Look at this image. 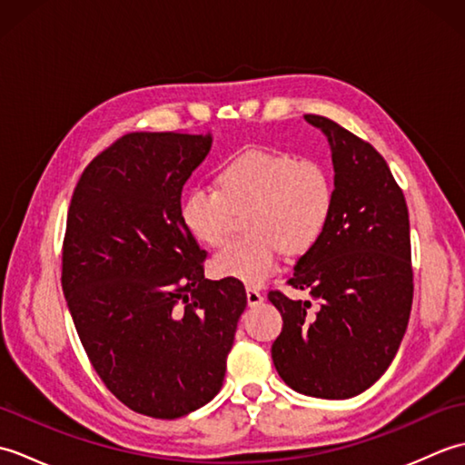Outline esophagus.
<instances>
[{"label": "esophagus", "instance_id": "obj_1", "mask_svg": "<svg viewBox=\"0 0 465 465\" xmlns=\"http://www.w3.org/2000/svg\"><path fill=\"white\" fill-rule=\"evenodd\" d=\"M245 295H248V303L250 305H260L263 302V293L258 292V290H253V288L245 290Z\"/></svg>", "mask_w": 465, "mask_h": 465}]
</instances>
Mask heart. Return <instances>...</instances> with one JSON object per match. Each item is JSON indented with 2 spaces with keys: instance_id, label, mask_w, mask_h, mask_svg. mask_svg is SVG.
I'll list each match as a JSON object with an SVG mask.
<instances>
[{
  "instance_id": "b5f03b06",
  "label": "heart",
  "mask_w": 465,
  "mask_h": 465,
  "mask_svg": "<svg viewBox=\"0 0 465 465\" xmlns=\"http://www.w3.org/2000/svg\"><path fill=\"white\" fill-rule=\"evenodd\" d=\"M220 190L195 185L183 195L182 220L197 242L222 245L233 217L248 212L250 240L227 243L212 260L217 278L262 285L280 265V243L305 252L320 240L333 205V185L315 160L265 147H250L220 170Z\"/></svg>"
}]
</instances>
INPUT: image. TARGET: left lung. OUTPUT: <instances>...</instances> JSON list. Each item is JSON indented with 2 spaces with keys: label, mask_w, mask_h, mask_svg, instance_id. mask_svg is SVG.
<instances>
[{
  "label": "left lung",
  "mask_w": 465,
  "mask_h": 465,
  "mask_svg": "<svg viewBox=\"0 0 465 465\" xmlns=\"http://www.w3.org/2000/svg\"><path fill=\"white\" fill-rule=\"evenodd\" d=\"M305 122L328 137L333 205L320 240L293 265L288 283L320 303L270 292L283 328L272 345L280 378L303 396L348 400L378 381L408 328L413 272L406 197L388 163L322 115Z\"/></svg>",
  "instance_id": "1"
}]
</instances>
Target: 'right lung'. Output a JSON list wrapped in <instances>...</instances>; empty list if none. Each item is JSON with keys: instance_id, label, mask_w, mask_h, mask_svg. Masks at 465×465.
I'll return each instance as SVG.
<instances>
[{"instance_id": "obj_1", "label": "right lung", "mask_w": 465, "mask_h": 465, "mask_svg": "<svg viewBox=\"0 0 465 465\" xmlns=\"http://www.w3.org/2000/svg\"><path fill=\"white\" fill-rule=\"evenodd\" d=\"M212 134L137 132L85 167L67 212L62 288L77 335L114 396L175 420L222 390L248 305L238 280L203 275L182 190Z\"/></svg>"}]
</instances>
